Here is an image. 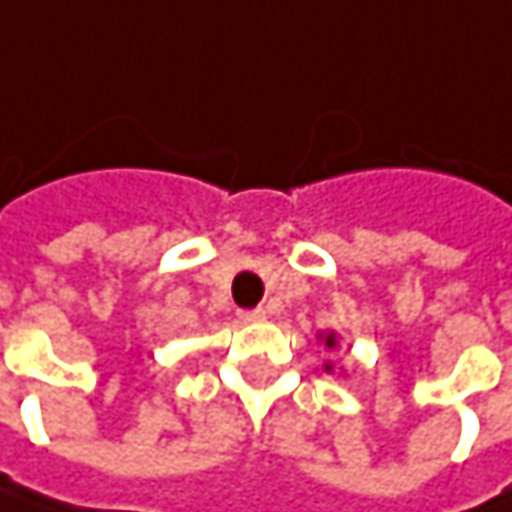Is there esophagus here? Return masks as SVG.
<instances>
[{
	"label": "esophagus",
	"instance_id": "esophagus-1",
	"mask_svg": "<svg viewBox=\"0 0 512 512\" xmlns=\"http://www.w3.org/2000/svg\"><path fill=\"white\" fill-rule=\"evenodd\" d=\"M238 317H241L244 323H259V320H265V311H262V309H241V311H238Z\"/></svg>",
	"mask_w": 512,
	"mask_h": 512
}]
</instances>
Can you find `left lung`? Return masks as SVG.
<instances>
[{
  "label": "left lung",
  "mask_w": 512,
  "mask_h": 512,
  "mask_svg": "<svg viewBox=\"0 0 512 512\" xmlns=\"http://www.w3.org/2000/svg\"><path fill=\"white\" fill-rule=\"evenodd\" d=\"M323 344L329 349L338 347V338H335V332H329V335H323ZM326 370H332V364H326Z\"/></svg>",
  "instance_id": "8db88e82"
}]
</instances>
